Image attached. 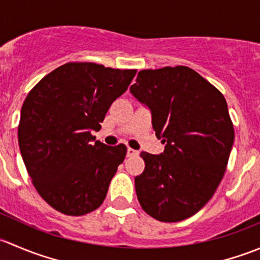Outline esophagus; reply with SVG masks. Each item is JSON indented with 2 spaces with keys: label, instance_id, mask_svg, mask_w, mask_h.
Returning <instances> with one entry per match:
<instances>
[{
  "label": "esophagus",
  "instance_id": "obj_1",
  "mask_svg": "<svg viewBox=\"0 0 260 260\" xmlns=\"http://www.w3.org/2000/svg\"><path fill=\"white\" fill-rule=\"evenodd\" d=\"M138 154H140V151H136V149L128 147V149H127V156L128 157H135V156H138Z\"/></svg>",
  "mask_w": 260,
  "mask_h": 260
}]
</instances>
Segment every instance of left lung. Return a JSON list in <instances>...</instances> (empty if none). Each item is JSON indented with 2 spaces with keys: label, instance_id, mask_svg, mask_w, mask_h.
Returning a JSON list of instances; mask_svg holds the SVG:
<instances>
[{
  "label": "left lung",
  "instance_id": "obj_1",
  "mask_svg": "<svg viewBox=\"0 0 260 260\" xmlns=\"http://www.w3.org/2000/svg\"><path fill=\"white\" fill-rule=\"evenodd\" d=\"M131 93L152 112L164 153L142 152L138 201L158 221L177 222L205 206L222 180L234 143L224 95L191 68L141 70Z\"/></svg>",
  "mask_w": 260,
  "mask_h": 260
}]
</instances>
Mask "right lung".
<instances>
[{
    "mask_svg": "<svg viewBox=\"0 0 260 260\" xmlns=\"http://www.w3.org/2000/svg\"><path fill=\"white\" fill-rule=\"evenodd\" d=\"M136 69L72 61L43 78L26 96L18 146L39 195L56 211L81 216L98 209L127 147L95 141L112 103Z\"/></svg>",
    "mask_w": 260,
    "mask_h": 260,
    "instance_id": "obj_1",
    "label": "right lung"
}]
</instances>
